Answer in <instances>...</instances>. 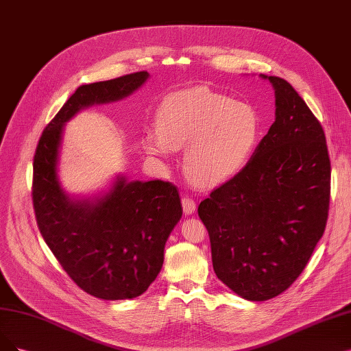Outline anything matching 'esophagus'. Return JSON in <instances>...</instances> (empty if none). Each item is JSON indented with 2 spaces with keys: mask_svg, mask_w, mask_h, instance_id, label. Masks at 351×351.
<instances>
[{
  "mask_svg": "<svg viewBox=\"0 0 351 351\" xmlns=\"http://www.w3.org/2000/svg\"><path fill=\"white\" fill-rule=\"evenodd\" d=\"M181 204H183V212L186 215H191L195 212V203L190 197V195H183V199H181Z\"/></svg>",
  "mask_w": 351,
  "mask_h": 351,
  "instance_id": "esophagus-1",
  "label": "esophagus"
}]
</instances>
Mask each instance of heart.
<instances>
[{
    "mask_svg": "<svg viewBox=\"0 0 351 351\" xmlns=\"http://www.w3.org/2000/svg\"><path fill=\"white\" fill-rule=\"evenodd\" d=\"M258 134L256 112L249 105L193 88L165 97L157 109V128L144 134L143 145L162 158L186 145L189 177L200 186H217L245 167Z\"/></svg>",
    "mask_w": 351,
    "mask_h": 351,
    "instance_id": "obj_1",
    "label": "heart"
}]
</instances>
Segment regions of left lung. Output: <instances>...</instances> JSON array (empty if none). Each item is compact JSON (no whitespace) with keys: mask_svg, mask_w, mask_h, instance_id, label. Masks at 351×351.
<instances>
[{"mask_svg":"<svg viewBox=\"0 0 351 351\" xmlns=\"http://www.w3.org/2000/svg\"><path fill=\"white\" fill-rule=\"evenodd\" d=\"M268 79L275 122L247 164L197 210L217 278L249 301L271 300L293 284L326 230L330 208L324 130L287 80Z\"/></svg>","mask_w":351,"mask_h":351,"instance_id":"8db88e82","label":"left lung"}]
</instances>
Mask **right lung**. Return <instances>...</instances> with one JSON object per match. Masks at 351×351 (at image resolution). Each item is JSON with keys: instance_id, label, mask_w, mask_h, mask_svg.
<instances>
[{"instance_id": "right-lung-1", "label": "right lung", "mask_w": 351, "mask_h": 351, "mask_svg": "<svg viewBox=\"0 0 351 351\" xmlns=\"http://www.w3.org/2000/svg\"><path fill=\"white\" fill-rule=\"evenodd\" d=\"M147 77L143 70L77 88L47 123L34 154L32 194L38 230L72 281L102 300L135 298L148 289L183 208L170 181L127 183L123 177L96 203L69 200L56 173L63 125L82 108L128 96Z\"/></svg>"}]
</instances>
